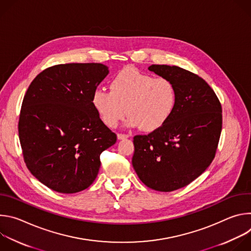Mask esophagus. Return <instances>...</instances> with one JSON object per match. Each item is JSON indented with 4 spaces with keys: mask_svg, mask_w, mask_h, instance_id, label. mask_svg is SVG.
Masks as SVG:
<instances>
[{
    "mask_svg": "<svg viewBox=\"0 0 251 251\" xmlns=\"http://www.w3.org/2000/svg\"><path fill=\"white\" fill-rule=\"evenodd\" d=\"M130 136L129 135H127V134H118L117 135V138H118V140H125V139H127V138H129Z\"/></svg>",
    "mask_w": 251,
    "mask_h": 251,
    "instance_id": "1",
    "label": "esophagus"
}]
</instances>
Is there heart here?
Segmentation results:
<instances>
[{
    "label": "heart",
    "mask_w": 251,
    "mask_h": 251,
    "mask_svg": "<svg viewBox=\"0 0 251 251\" xmlns=\"http://www.w3.org/2000/svg\"><path fill=\"white\" fill-rule=\"evenodd\" d=\"M176 92L165 77H153L126 67L110 82V91L97 88L92 104L105 125L114 128L127 113L128 127L153 132L163 127L173 114Z\"/></svg>",
    "instance_id": "heart-1"
}]
</instances>
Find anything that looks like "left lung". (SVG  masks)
<instances>
[{
    "label": "left lung",
    "mask_w": 251,
    "mask_h": 251,
    "mask_svg": "<svg viewBox=\"0 0 251 251\" xmlns=\"http://www.w3.org/2000/svg\"><path fill=\"white\" fill-rule=\"evenodd\" d=\"M148 69L172 81L176 106L163 127L134 137L132 165L147 187L172 192L196 180L216 156L222 105L211 87L189 70L166 64H152Z\"/></svg>",
    "instance_id": "obj_1"
}]
</instances>
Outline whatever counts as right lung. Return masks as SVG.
Returning <instances> with one entry per match:
<instances>
[{
  "instance_id": "obj_1",
  "label": "right lung",
  "mask_w": 251,
  "mask_h": 251,
  "mask_svg": "<svg viewBox=\"0 0 251 251\" xmlns=\"http://www.w3.org/2000/svg\"><path fill=\"white\" fill-rule=\"evenodd\" d=\"M109 74L102 63L53 65L37 75L23 100L19 137L29 172L62 194L87 189L100 154L117 136L99 117L92 95Z\"/></svg>"
}]
</instances>
